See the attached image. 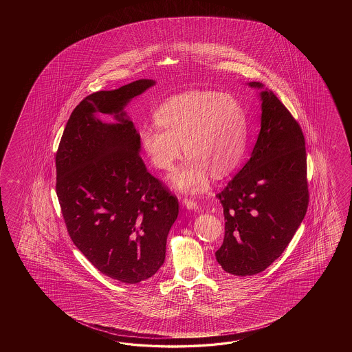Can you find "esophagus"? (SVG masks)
Segmentation results:
<instances>
[{
    "mask_svg": "<svg viewBox=\"0 0 352 352\" xmlns=\"http://www.w3.org/2000/svg\"><path fill=\"white\" fill-rule=\"evenodd\" d=\"M182 205L188 210L197 209V201H195L194 199H187V197H185L182 200Z\"/></svg>",
    "mask_w": 352,
    "mask_h": 352,
    "instance_id": "obj_1",
    "label": "esophagus"
}]
</instances>
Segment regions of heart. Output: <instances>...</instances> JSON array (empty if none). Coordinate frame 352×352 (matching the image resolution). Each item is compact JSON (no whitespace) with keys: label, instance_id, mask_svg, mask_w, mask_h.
I'll return each mask as SVG.
<instances>
[{"label":"heart","instance_id":"b5f03b06","mask_svg":"<svg viewBox=\"0 0 352 352\" xmlns=\"http://www.w3.org/2000/svg\"><path fill=\"white\" fill-rule=\"evenodd\" d=\"M155 126L142 128L140 143L151 165L171 171L181 157L186 165L173 176L175 186L200 191L209 171L221 177L238 166L245 151L247 114L239 100L217 91H190L166 100L155 113Z\"/></svg>","mask_w":352,"mask_h":352}]
</instances>
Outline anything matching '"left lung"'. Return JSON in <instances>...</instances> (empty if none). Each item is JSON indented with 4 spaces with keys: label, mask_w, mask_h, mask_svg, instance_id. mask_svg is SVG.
Returning <instances> with one entry per match:
<instances>
[{
    "label": "left lung",
    "mask_w": 352,
    "mask_h": 352,
    "mask_svg": "<svg viewBox=\"0 0 352 352\" xmlns=\"http://www.w3.org/2000/svg\"><path fill=\"white\" fill-rule=\"evenodd\" d=\"M249 85L263 89L262 82ZM261 132L252 157L217 195L225 217L217 261L239 277L261 273L282 255L309 201L306 143L298 122L272 90L261 91Z\"/></svg>",
    "instance_id": "obj_1"
}]
</instances>
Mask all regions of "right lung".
<instances>
[{"label": "right lung", "mask_w": 352, "mask_h": 352, "mask_svg": "<svg viewBox=\"0 0 352 352\" xmlns=\"http://www.w3.org/2000/svg\"><path fill=\"white\" fill-rule=\"evenodd\" d=\"M140 79L84 98L67 120L56 152V195L67 232L107 277L135 285L165 262L177 197L140 155V133L124 107L155 85ZM96 112L114 113L103 124Z\"/></svg>", "instance_id": "1"}]
</instances>
